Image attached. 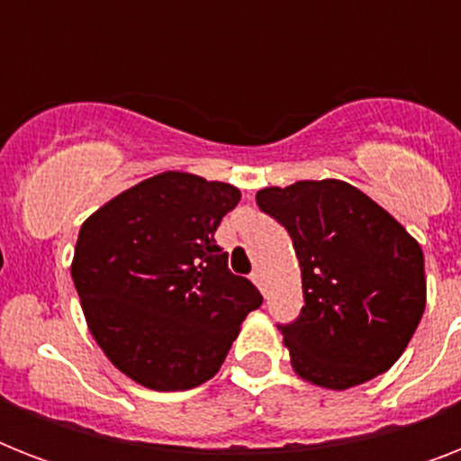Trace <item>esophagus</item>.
Here are the masks:
<instances>
[{
	"label": "esophagus",
	"instance_id": "1",
	"mask_svg": "<svg viewBox=\"0 0 461 461\" xmlns=\"http://www.w3.org/2000/svg\"><path fill=\"white\" fill-rule=\"evenodd\" d=\"M251 280H253V285H256V287L260 289V292L266 289V285H263V282H266V277H263V273H260V270H253Z\"/></svg>",
	"mask_w": 461,
	"mask_h": 461
}]
</instances>
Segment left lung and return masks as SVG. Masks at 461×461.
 I'll return each instance as SVG.
<instances>
[{"mask_svg":"<svg viewBox=\"0 0 461 461\" xmlns=\"http://www.w3.org/2000/svg\"><path fill=\"white\" fill-rule=\"evenodd\" d=\"M285 224L302 267V315L280 328L292 368L325 390L390 371L426 308L419 241L342 179L296 181L256 194Z\"/></svg>","mask_w":461,"mask_h":461,"instance_id":"obj_1","label":"left lung"}]
</instances>
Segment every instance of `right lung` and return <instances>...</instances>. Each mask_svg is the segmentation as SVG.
<instances>
[{
	"instance_id": "add662e5",
	"label": "right lung",
	"mask_w": 461,
	"mask_h": 461,
	"mask_svg": "<svg viewBox=\"0 0 461 461\" xmlns=\"http://www.w3.org/2000/svg\"><path fill=\"white\" fill-rule=\"evenodd\" d=\"M239 198L224 181L162 172L83 222L71 277L90 335L126 378L159 393L203 385L263 303L215 241Z\"/></svg>"
}]
</instances>
